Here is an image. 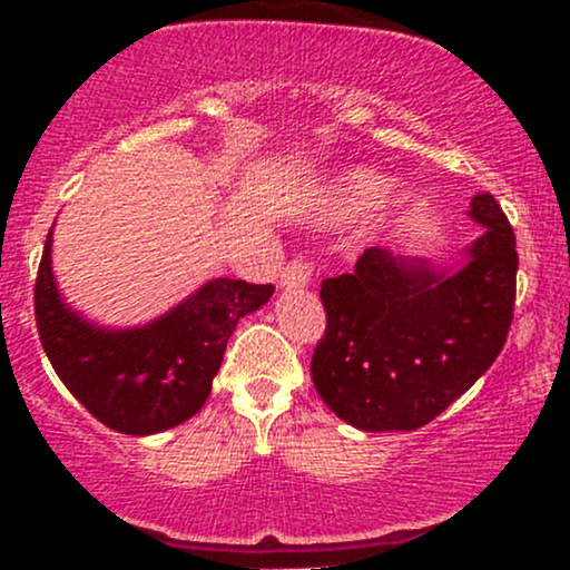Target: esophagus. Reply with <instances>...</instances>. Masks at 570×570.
Here are the masks:
<instances>
[{"label": "esophagus", "instance_id": "1", "mask_svg": "<svg viewBox=\"0 0 570 570\" xmlns=\"http://www.w3.org/2000/svg\"><path fill=\"white\" fill-rule=\"evenodd\" d=\"M311 276H313V267L311 263H305L303 257H294L292 263H286L284 273H281V286L284 289H303V286L311 284Z\"/></svg>", "mask_w": 570, "mask_h": 570}]
</instances>
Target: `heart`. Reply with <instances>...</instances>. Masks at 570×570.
<instances>
[{"label":"heart","instance_id":"1","mask_svg":"<svg viewBox=\"0 0 570 570\" xmlns=\"http://www.w3.org/2000/svg\"><path fill=\"white\" fill-rule=\"evenodd\" d=\"M385 189H389V181H385L381 174L351 171L337 181L335 203L340 212L345 214L364 212V208L375 206V203L383 198Z\"/></svg>","mask_w":570,"mask_h":570}]
</instances>
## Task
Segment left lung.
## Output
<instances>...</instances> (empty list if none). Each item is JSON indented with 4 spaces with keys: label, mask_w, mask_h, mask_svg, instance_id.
Masks as SVG:
<instances>
[{
    "label": "left lung",
    "mask_w": 570,
    "mask_h": 570,
    "mask_svg": "<svg viewBox=\"0 0 570 570\" xmlns=\"http://www.w3.org/2000/svg\"><path fill=\"white\" fill-rule=\"evenodd\" d=\"M469 217L485 233L461 271L372 246L322 281L326 330L311 375L326 407L362 431H415L466 394L495 362L514 316V230L490 193Z\"/></svg>",
    "instance_id": "left-lung-1"
}]
</instances>
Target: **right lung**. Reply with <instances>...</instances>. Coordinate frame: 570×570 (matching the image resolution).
Masks as SVG:
<instances>
[{
    "instance_id": "right-lung-1",
    "label": "right lung",
    "mask_w": 570,
    "mask_h": 570,
    "mask_svg": "<svg viewBox=\"0 0 570 570\" xmlns=\"http://www.w3.org/2000/svg\"><path fill=\"white\" fill-rule=\"evenodd\" d=\"M50 238L53 230L35 286L39 340L77 402L120 434H158L193 417L212 394L235 324L273 294V284L214 278L158 322L101 330L58 294Z\"/></svg>"
}]
</instances>
